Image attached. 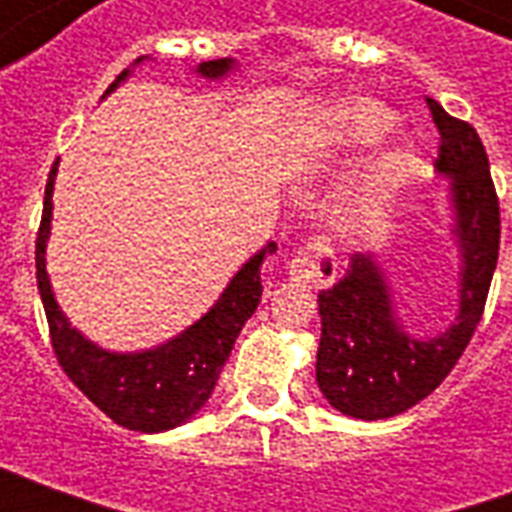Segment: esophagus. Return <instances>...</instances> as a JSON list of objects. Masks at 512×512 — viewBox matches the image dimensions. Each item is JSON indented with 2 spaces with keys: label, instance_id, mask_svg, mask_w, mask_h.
<instances>
[{
  "label": "esophagus",
  "instance_id": "esophagus-1",
  "mask_svg": "<svg viewBox=\"0 0 512 512\" xmlns=\"http://www.w3.org/2000/svg\"><path fill=\"white\" fill-rule=\"evenodd\" d=\"M290 279L304 288H329L337 279V260L326 238H315L290 260Z\"/></svg>",
  "mask_w": 512,
  "mask_h": 512
}]
</instances>
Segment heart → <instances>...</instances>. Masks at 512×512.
I'll use <instances>...</instances> for the list:
<instances>
[{
	"label": "heart",
	"mask_w": 512,
	"mask_h": 512,
	"mask_svg": "<svg viewBox=\"0 0 512 512\" xmlns=\"http://www.w3.org/2000/svg\"><path fill=\"white\" fill-rule=\"evenodd\" d=\"M397 126L392 109L373 98H343L323 106L307 128V147L323 156L351 153L362 147H373L384 142ZM414 167V156L408 150H395L378 161L367 175V200L386 202L395 194L408 172Z\"/></svg>",
	"instance_id": "obj_1"
}]
</instances>
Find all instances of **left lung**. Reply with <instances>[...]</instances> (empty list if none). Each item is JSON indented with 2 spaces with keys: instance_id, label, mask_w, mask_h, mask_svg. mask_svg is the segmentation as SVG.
Instances as JSON below:
<instances>
[{
  "instance_id": "8db88e82",
  "label": "left lung",
  "mask_w": 512,
  "mask_h": 512,
  "mask_svg": "<svg viewBox=\"0 0 512 512\" xmlns=\"http://www.w3.org/2000/svg\"><path fill=\"white\" fill-rule=\"evenodd\" d=\"M447 178L450 235L458 249V312L444 332L417 337L400 321L395 290L373 252L354 255L340 282L318 293L321 345L315 378L323 397L354 419H389L417 406L447 378L483 318L499 257V202L488 156L469 123L428 98Z\"/></svg>"
}]
</instances>
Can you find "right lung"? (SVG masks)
Listing matches in <instances>:
<instances>
[{
	"instance_id": "obj_1",
	"label": "right lung",
	"mask_w": 512,
	"mask_h": 512,
	"mask_svg": "<svg viewBox=\"0 0 512 512\" xmlns=\"http://www.w3.org/2000/svg\"><path fill=\"white\" fill-rule=\"evenodd\" d=\"M150 57H139L131 68L117 76L104 93L112 95ZM238 71L233 57L224 60L200 62L194 73L208 82H222L230 73ZM60 158L54 161L46 183L43 200V219H40L38 246H35V268H38V290L43 299V310L49 318V332L54 354L60 359L62 370L73 384L115 419L117 425L139 433H164L189 422L200 411L213 386L219 381L227 356L233 351L244 323L255 315L263 285H260V266L268 255L277 252V244L268 241L260 252L238 268L227 288L213 301V307L200 321L186 326L183 332L169 337L167 343H158L145 351H109L93 340H87L76 326H71L68 315L57 304L51 290L49 271H46V244L51 235V213H54V180H57Z\"/></svg>"
}]
</instances>
